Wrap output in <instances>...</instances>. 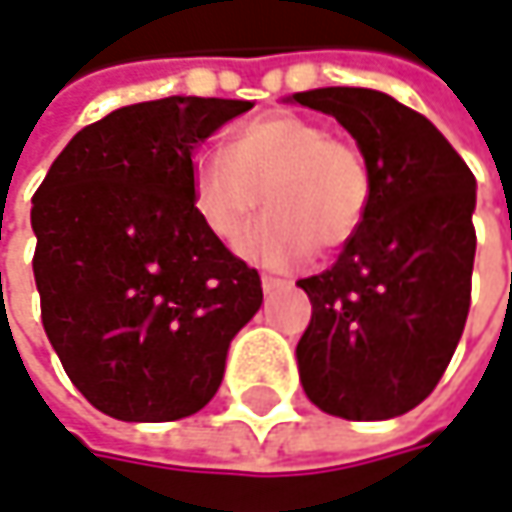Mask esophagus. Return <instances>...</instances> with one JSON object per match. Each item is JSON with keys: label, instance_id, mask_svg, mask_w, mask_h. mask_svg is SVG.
I'll return each mask as SVG.
<instances>
[{"label": "esophagus", "instance_id": "obj_1", "mask_svg": "<svg viewBox=\"0 0 512 512\" xmlns=\"http://www.w3.org/2000/svg\"><path fill=\"white\" fill-rule=\"evenodd\" d=\"M260 284H263V290L269 293V290H278V287H287L290 281H284V278H275V275H263V278H260Z\"/></svg>", "mask_w": 512, "mask_h": 512}]
</instances>
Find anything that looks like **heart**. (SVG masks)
Listing matches in <instances>:
<instances>
[{
  "instance_id": "1",
  "label": "heart",
  "mask_w": 512,
  "mask_h": 512,
  "mask_svg": "<svg viewBox=\"0 0 512 512\" xmlns=\"http://www.w3.org/2000/svg\"><path fill=\"white\" fill-rule=\"evenodd\" d=\"M187 184L193 216L225 246L240 240L260 193L269 213L246 234L240 255L263 266H296L316 246L343 249L372 205V169L360 146L287 111L237 125L222 155L199 152Z\"/></svg>"
}]
</instances>
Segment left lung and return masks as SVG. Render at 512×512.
<instances>
[{"label": "left lung", "mask_w": 512, "mask_h": 512, "mask_svg": "<svg viewBox=\"0 0 512 512\" xmlns=\"http://www.w3.org/2000/svg\"><path fill=\"white\" fill-rule=\"evenodd\" d=\"M293 102L331 114L366 155L372 205L337 263L299 287L313 304L296 357L307 398L378 422L422 404L460 343L475 266V175L393 96L319 87Z\"/></svg>", "instance_id": "1"}]
</instances>
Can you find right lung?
Segmentation results:
<instances>
[{
    "label": "right lung",
    "instance_id": "1",
    "mask_svg": "<svg viewBox=\"0 0 512 512\" xmlns=\"http://www.w3.org/2000/svg\"><path fill=\"white\" fill-rule=\"evenodd\" d=\"M249 108L202 96L119 108L72 137L31 199L46 337L114 419L199 413L263 302L257 269L199 225L187 184L196 146Z\"/></svg>",
    "mask_w": 512,
    "mask_h": 512
}]
</instances>
